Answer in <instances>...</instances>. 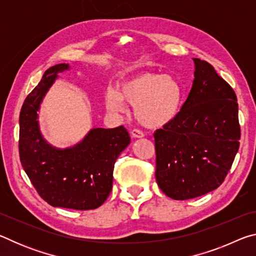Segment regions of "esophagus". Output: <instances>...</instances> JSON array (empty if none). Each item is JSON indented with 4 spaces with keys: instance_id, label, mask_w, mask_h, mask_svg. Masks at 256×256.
<instances>
[{
    "instance_id": "esophagus-1",
    "label": "esophagus",
    "mask_w": 256,
    "mask_h": 256,
    "mask_svg": "<svg viewBox=\"0 0 256 256\" xmlns=\"http://www.w3.org/2000/svg\"><path fill=\"white\" fill-rule=\"evenodd\" d=\"M131 136L133 138H141L144 136V133L142 132V131H140V130L134 128V130H132V131H131Z\"/></svg>"
}]
</instances>
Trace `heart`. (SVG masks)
Returning <instances> with one entry per match:
<instances>
[{"label":"heart","mask_w":256,"mask_h":256,"mask_svg":"<svg viewBox=\"0 0 256 256\" xmlns=\"http://www.w3.org/2000/svg\"><path fill=\"white\" fill-rule=\"evenodd\" d=\"M125 102L136 107V118L144 126L162 128L178 115L183 102V88L170 74L141 72L123 80L118 89H106L108 110L122 112Z\"/></svg>","instance_id":"obj_1"}]
</instances>
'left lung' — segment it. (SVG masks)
<instances>
[{"label":"left lung","mask_w":256,"mask_h":256,"mask_svg":"<svg viewBox=\"0 0 256 256\" xmlns=\"http://www.w3.org/2000/svg\"><path fill=\"white\" fill-rule=\"evenodd\" d=\"M194 80L177 118L154 133L156 180L174 200L219 188L240 148L236 94L214 68L193 58Z\"/></svg>","instance_id":"obj_1"}]
</instances>
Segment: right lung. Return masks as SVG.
I'll return each mask as SVG.
<instances>
[{"instance_id":"right-lung-1","label":"right lung","mask_w":256,"mask_h":256,"mask_svg":"<svg viewBox=\"0 0 256 256\" xmlns=\"http://www.w3.org/2000/svg\"><path fill=\"white\" fill-rule=\"evenodd\" d=\"M66 70L70 66L66 63L50 68L26 98L19 118L20 162L34 188L48 204L92 210L110 196L115 162L131 138L124 126H118L92 128L84 140L66 149L45 140L38 112L58 73Z\"/></svg>"}]
</instances>
